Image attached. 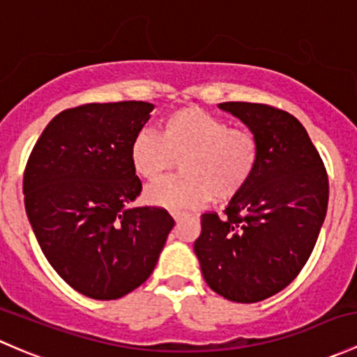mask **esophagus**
<instances>
[{
    "mask_svg": "<svg viewBox=\"0 0 357 357\" xmlns=\"http://www.w3.org/2000/svg\"><path fill=\"white\" fill-rule=\"evenodd\" d=\"M171 215H172V219H174L176 222H178V220H181L183 217H188V213H186V212H172Z\"/></svg>",
    "mask_w": 357,
    "mask_h": 357,
    "instance_id": "1",
    "label": "esophagus"
}]
</instances>
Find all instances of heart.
<instances>
[{"mask_svg":"<svg viewBox=\"0 0 357 357\" xmlns=\"http://www.w3.org/2000/svg\"><path fill=\"white\" fill-rule=\"evenodd\" d=\"M260 153L253 131L231 128L226 119L186 106L169 112L159 135L140 131L130 145V162L140 178L157 181L181 160V178L145 191L149 205L179 212L204 207L212 197L219 202L238 197L253 179Z\"/></svg>","mask_w":357,"mask_h":357,"instance_id":"b5f03b06","label":"heart"}]
</instances>
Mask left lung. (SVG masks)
<instances>
[{"label": "left lung", "mask_w": 357, "mask_h": 357, "mask_svg": "<svg viewBox=\"0 0 357 357\" xmlns=\"http://www.w3.org/2000/svg\"><path fill=\"white\" fill-rule=\"evenodd\" d=\"M257 135L260 164L224 217L202 215L195 241L205 282L229 301L258 303L298 277L327 215L328 176L305 126L289 112L222 102Z\"/></svg>", "instance_id": "obj_1"}]
</instances>
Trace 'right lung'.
I'll use <instances>...</instances> for the list:
<instances>
[{"instance_id": "1", "label": "right lung", "mask_w": 357, "mask_h": 357, "mask_svg": "<svg viewBox=\"0 0 357 357\" xmlns=\"http://www.w3.org/2000/svg\"><path fill=\"white\" fill-rule=\"evenodd\" d=\"M142 100L84 104L43 131L24 172L25 210L51 267L87 298L111 301L149 279L174 220L128 204L142 191L130 145L149 121Z\"/></svg>"}]
</instances>
